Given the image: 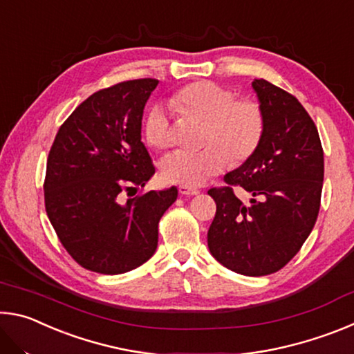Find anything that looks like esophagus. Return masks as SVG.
<instances>
[{
    "mask_svg": "<svg viewBox=\"0 0 354 354\" xmlns=\"http://www.w3.org/2000/svg\"><path fill=\"white\" fill-rule=\"evenodd\" d=\"M179 194L181 195H196V194H200V190L195 187H190V185H179Z\"/></svg>",
    "mask_w": 354,
    "mask_h": 354,
    "instance_id": "esophagus-1",
    "label": "esophagus"
}]
</instances>
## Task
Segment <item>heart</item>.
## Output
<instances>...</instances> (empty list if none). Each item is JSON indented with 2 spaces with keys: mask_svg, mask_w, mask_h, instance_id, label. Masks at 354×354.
<instances>
[{
  "mask_svg": "<svg viewBox=\"0 0 354 354\" xmlns=\"http://www.w3.org/2000/svg\"><path fill=\"white\" fill-rule=\"evenodd\" d=\"M169 106L184 118L203 122L200 149H175L167 154L160 170L167 181L200 185L230 162L242 164L253 156L266 133V115L251 98H237L231 88L211 81H195L176 91ZM147 142L156 149L173 143V128L167 113L153 107L143 124Z\"/></svg>",
  "mask_w": 354,
  "mask_h": 354,
  "instance_id": "b5f03b06",
  "label": "heart"
}]
</instances>
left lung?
Returning a JSON list of instances; mask_svg holds the SVG:
<instances>
[{
    "label": "left lung",
    "mask_w": 354,
    "mask_h": 354,
    "mask_svg": "<svg viewBox=\"0 0 354 354\" xmlns=\"http://www.w3.org/2000/svg\"><path fill=\"white\" fill-rule=\"evenodd\" d=\"M266 115L257 151L212 187L217 212L207 231V247L221 266L245 277H266L283 268L313 231L323 187V148L301 103L272 82L254 80ZM250 191L248 205L232 187Z\"/></svg>",
    "instance_id": "1"
}]
</instances>
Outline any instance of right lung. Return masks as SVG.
<instances>
[{
  "label": "right lung",
  "instance_id": "right-lung-1",
  "mask_svg": "<svg viewBox=\"0 0 354 354\" xmlns=\"http://www.w3.org/2000/svg\"><path fill=\"white\" fill-rule=\"evenodd\" d=\"M159 81H123L95 92L59 128L46 160L45 209L59 241L81 267L120 274L140 267L158 247V226L178 189L123 192L154 175L142 142V115Z\"/></svg>",
  "mask_w": 354,
  "mask_h": 354
}]
</instances>
